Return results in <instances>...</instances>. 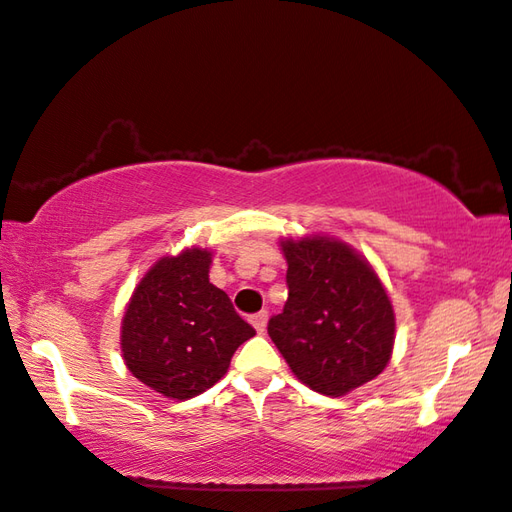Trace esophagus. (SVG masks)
Here are the masks:
<instances>
[{"mask_svg": "<svg viewBox=\"0 0 512 512\" xmlns=\"http://www.w3.org/2000/svg\"><path fill=\"white\" fill-rule=\"evenodd\" d=\"M250 323H253V328H255L259 334H264L266 323H268V312H266V310L255 312L253 317H250Z\"/></svg>", "mask_w": 512, "mask_h": 512, "instance_id": "obj_1", "label": "esophagus"}]
</instances>
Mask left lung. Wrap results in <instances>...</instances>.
I'll return each mask as SVG.
<instances>
[{
	"mask_svg": "<svg viewBox=\"0 0 512 512\" xmlns=\"http://www.w3.org/2000/svg\"><path fill=\"white\" fill-rule=\"evenodd\" d=\"M288 301L268 334L292 372L325 396L376 378L394 347V310L361 255L330 237L284 242Z\"/></svg>",
	"mask_w": 512,
	"mask_h": 512,
	"instance_id": "1",
	"label": "left lung"
}]
</instances>
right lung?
<instances>
[{"label":"right lung","instance_id":"right-lung-1","mask_svg":"<svg viewBox=\"0 0 512 512\" xmlns=\"http://www.w3.org/2000/svg\"><path fill=\"white\" fill-rule=\"evenodd\" d=\"M209 250L162 257L134 290L121 347L129 372L158 394L187 400L220 380L250 336L224 290L209 281Z\"/></svg>","mask_w":512,"mask_h":512}]
</instances>
